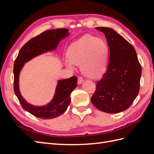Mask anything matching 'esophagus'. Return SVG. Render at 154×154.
<instances>
[{
    "mask_svg": "<svg viewBox=\"0 0 154 154\" xmlns=\"http://www.w3.org/2000/svg\"><path fill=\"white\" fill-rule=\"evenodd\" d=\"M83 82V78L81 76H78V84H81V83Z\"/></svg>",
    "mask_w": 154,
    "mask_h": 154,
    "instance_id": "obj_1",
    "label": "esophagus"
}]
</instances>
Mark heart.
<instances>
[{"label": "heart", "instance_id": "obj_1", "mask_svg": "<svg viewBox=\"0 0 154 154\" xmlns=\"http://www.w3.org/2000/svg\"><path fill=\"white\" fill-rule=\"evenodd\" d=\"M108 54V46L103 39L85 35L69 46L65 63L70 68L80 65L85 76L96 78L105 71Z\"/></svg>", "mask_w": 154, "mask_h": 154}]
</instances>
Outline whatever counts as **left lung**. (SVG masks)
Segmentation results:
<instances>
[{
	"label": "left lung",
	"instance_id": "obj_1",
	"mask_svg": "<svg viewBox=\"0 0 154 154\" xmlns=\"http://www.w3.org/2000/svg\"><path fill=\"white\" fill-rule=\"evenodd\" d=\"M110 49V58L105 73L96 85L91 102L106 113L127 110L136 98L140 87L141 66L133 45L109 27H98Z\"/></svg>",
	"mask_w": 154,
	"mask_h": 154
}]
</instances>
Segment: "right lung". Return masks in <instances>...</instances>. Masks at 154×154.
<instances>
[{"instance_id":"add662e5","label":"right lung","mask_w":154,"mask_h":154,"mask_svg":"<svg viewBox=\"0 0 154 154\" xmlns=\"http://www.w3.org/2000/svg\"><path fill=\"white\" fill-rule=\"evenodd\" d=\"M67 29L58 28L45 31L26 42L20 49L14 62L13 88L22 107L35 117L50 119L63 114L71 102L70 95L77 87V77L72 76L59 80L54 98L51 103L43 106H32L22 97L18 88V76L24 63L46 51L57 48L59 42L68 35Z\"/></svg>"}]
</instances>
